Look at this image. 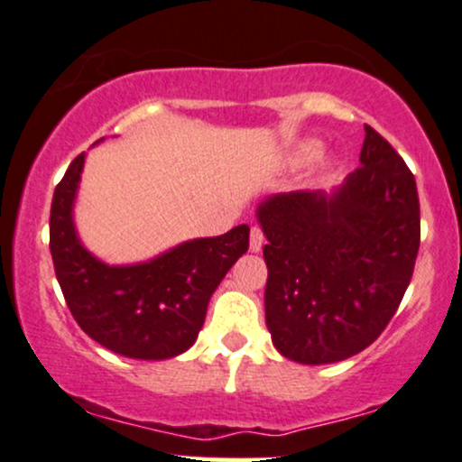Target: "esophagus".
I'll return each mask as SVG.
<instances>
[{
	"label": "esophagus",
	"mask_w": 462,
	"mask_h": 462,
	"mask_svg": "<svg viewBox=\"0 0 462 462\" xmlns=\"http://www.w3.org/2000/svg\"><path fill=\"white\" fill-rule=\"evenodd\" d=\"M264 245V232L260 226H252V232H249V249L252 252H260Z\"/></svg>",
	"instance_id": "1"
}]
</instances>
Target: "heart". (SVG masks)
I'll list each match as a JSON object with an SVG mask.
<instances>
[{
	"label": "heart",
	"mask_w": 462,
	"mask_h": 462,
	"mask_svg": "<svg viewBox=\"0 0 462 462\" xmlns=\"http://www.w3.org/2000/svg\"><path fill=\"white\" fill-rule=\"evenodd\" d=\"M319 146H316V143H303L301 148L297 150V152H294V163H310V161H314L316 157H319Z\"/></svg>",
	"instance_id": "1"
}]
</instances>
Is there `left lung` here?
I'll return each instance as SVG.
<instances>
[{"label": "left lung", "instance_id": "obj_1", "mask_svg": "<svg viewBox=\"0 0 462 462\" xmlns=\"http://www.w3.org/2000/svg\"><path fill=\"white\" fill-rule=\"evenodd\" d=\"M258 221L277 351L319 365L370 346L396 314L420 249L418 187L392 143L365 125L359 168L342 187L277 193Z\"/></svg>", "mask_w": 462, "mask_h": 462}]
</instances>
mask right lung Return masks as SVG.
<instances>
[{
	"instance_id": "1",
	"label": "right lung",
	"mask_w": 462,
	"mask_h": 462,
	"mask_svg": "<svg viewBox=\"0 0 462 462\" xmlns=\"http://www.w3.org/2000/svg\"><path fill=\"white\" fill-rule=\"evenodd\" d=\"M81 152L58 182L49 217V249L72 319L92 340L131 359H170L196 342L215 288L247 252L249 226L193 238L129 266H109L88 252L72 224Z\"/></svg>"
}]
</instances>
